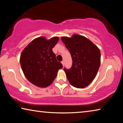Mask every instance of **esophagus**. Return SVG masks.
Returning a JSON list of instances; mask_svg holds the SVG:
<instances>
[{
    "mask_svg": "<svg viewBox=\"0 0 123 123\" xmlns=\"http://www.w3.org/2000/svg\"><path fill=\"white\" fill-rule=\"evenodd\" d=\"M61 63H62V65H63V66H64V61H62L61 62Z\"/></svg>",
    "mask_w": 123,
    "mask_h": 123,
    "instance_id": "obj_1",
    "label": "esophagus"
}]
</instances>
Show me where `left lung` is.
<instances>
[{"mask_svg": "<svg viewBox=\"0 0 123 123\" xmlns=\"http://www.w3.org/2000/svg\"><path fill=\"white\" fill-rule=\"evenodd\" d=\"M61 40L72 58V67L69 69L64 68L67 78L73 86L85 88L93 81L98 71L100 64V50L89 39L79 35L62 37Z\"/></svg>", "mask_w": 123, "mask_h": 123, "instance_id": "8db88e82", "label": "left lung"}]
</instances>
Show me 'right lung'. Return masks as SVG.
Returning <instances> with one entry per match:
<instances>
[{
	"label": "right lung",
	"mask_w": 123,
	"mask_h": 123,
	"mask_svg": "<svg viewBox=\"0 0 123 123\" xmlns=\"http://www.w3.org/2000/svg\"><path fill=\"white\" fill-rule=\"evenodd\" d=\"M59 38L47 39L40 37L32 41L23 50L20 63L26 78L39 87H47L53 83L59 69L63 67L56 59L53 49Z\"/></svg>",
	"instance_id": "1"
}]
</instances>
